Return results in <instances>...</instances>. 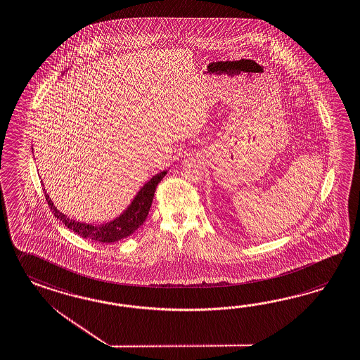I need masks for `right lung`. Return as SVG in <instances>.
<instances>
[{
    "mask_svg": "<svg viewBox=\"0 0 360 360\" xmlns=\"http://www.w3.org/2000/svg\"><path fill=\"white\" fill-rule=\"evenodd\" d=\"M166 174L167 171H163L158 175L153 176V179L141 188V191L130 203L129 207L122 212L120 217H117L116 219L108 221V223L98 224V226L87 224V223L68 218L63 212L57 210V207L51 201L46 192H44V194H46V202L49 205L53 215L58 221H63L69 230L73 231L77 235H79L84 239L108 244V243H116L119 240L128 238L134 231L139 229V226H142V223L148 218V210L151 207L158 184L160 183V180L166 176Z\"/></svg>",
    "mask_w": 360,
    "mask_h": 360,
    "instance_id": "obj_1",
    "label": "right lung"
}]
</instances>
